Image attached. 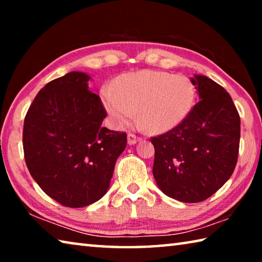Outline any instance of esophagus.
<instances>
[{"mask_svg": "<svg viewBox=\"0 0 262 262\" xmlns=\"http://www.w3.org/2000/svg\"><path fill=\"white\" fill-rule=\"evenodd\" d=\"M139 141H141V137L136 136V135H134V134H128V136H127V142H128V144H129V145H134V144H136Z\"/></svg>", "mask_w": 262, "mask_h": 262, "instance_id": "esophagus-1", "label": "esophagus"}]
</instances>
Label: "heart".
<instances>
[{"label":"heart","mask_w":262,"mask_h":262,"mask_svg":"<svg viewBox=\"0 0 262 262\" xmlns=\"http://www.w3.org/2000/svg\"><path fill=\"white\" fill-rule=\"evenodd\" d=\"M101 101L111 120L125 127L136 111V122L149 134H161L179 126L193 108L195 88L184 75L157 70L125 74L101 90Z\"/></svg>","instance_id":"b5f03b06"}]
</instances>
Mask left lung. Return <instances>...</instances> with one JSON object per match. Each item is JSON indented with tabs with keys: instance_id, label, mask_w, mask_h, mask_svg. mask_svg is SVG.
Instances as JSON below:
<instances>
[{
	"instance_id": "1",
	"label": "left lung",
	"mask_w": 262,
	"mask_h": 262,
	"mask_svg": "<svg viewBox=\"0 0 262 262\" xmlns=\"http://www.w3.org/2000/svg\"><path fill=\"white\" fill-rule=\"evenodd\" d=\"M190 82L199 103L173 129L152 137V174L168 198L195 203L217 192L236 167L241 118L224 88L203 75Z\"/></svg>"
}]
</instances>
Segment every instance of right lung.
Returning a JSON list of instances; mask_svg holds the SVG:
<instances>
[{
	"label": "right lung",
	"mask_w": 262,
	"mask_h": 262,
	"mask_svg": "<svg viewBox=\"0 0 262 262\" xmlns=\"http://www.w3.org/2000/svg\"><path fill=\"white\" fill-rule=\"evenodd\" d=\"M91 76L72 72L47 83L26 113L25 162L32 178L62 206L82 208L107 192L126 133L101 126L106 112L89 90Z\"/></svg>",
	"instance_id": "1"
}]
</instances>
